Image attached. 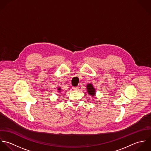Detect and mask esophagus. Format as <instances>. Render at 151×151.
Returning a JSON list of instances; mask_svg holds the SVG:
<instances>
[{"label": "esophagus", "instance_id": "1", "mask_svg": "<svg viewBox=\"0 0 151 151\" xmlns=\"http://www.w3.org/2000/svg\"><path fill=\"white\" fill-rule=\"evenodd\" d=\"M79 89H80V87H79V86H76V87L73 88V91H79Z\"/></svg>", "mask_w": 151, "mask_h": 151}]
</instances>
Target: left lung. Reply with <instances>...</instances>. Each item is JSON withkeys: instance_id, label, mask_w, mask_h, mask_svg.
Returning a JSON list of instances; mask_svg holds the SVG:
<instances>
[{"instance_id": "obj_1", "label": "left lung", "mask_w": 151, "mask_h": 151, "mask_svg": "<svg viewBox=\"0 0 151 151\" xmlns=\"http://www.w3.org/2000/svg\"><path fill=\"white\" fill-rule=\"evenodd\" d=\"M87 91L88 94L91 96H94L95 95L96 91L91 83H89L87 85Z\"/></svg>"}]
</instances>
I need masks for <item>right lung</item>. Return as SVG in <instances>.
I'll return each mask as SVG.
<instances>
[{
	"label": "right lung",
	"mask_w": 151,
	"mask_h": 151,
	"mask_svg": "<svg viewBox=\"0 0 151 151\" xmlns=\"http://www.w3.org/2000/svg\"><path fill=\"white\" fill-rule=\"evenodd\" d=\"M58 90L59 91V92H60V88H59L58 89Z\"/></svg>",
	"instance_id": "add662e5"
}]
</instances>
